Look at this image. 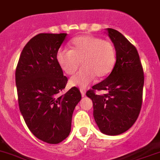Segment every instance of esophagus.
Instances as JSON below:
<instances>
[{"label": "esophagus", "mask_w": 160, "mask_h": 160, "mask_svg": "<svg viewBox=\"0 0 160 160\" xmlns=\"http://www.w3.org/2000/svg\"><path fill=\"white\" fill-rule=\"evenodd\" d=\"M80 92H81L82 93V97L86 96V89H84V88H81V89H80Z\"/></svg>", "instance_id": "34e87169"}]
</instances>
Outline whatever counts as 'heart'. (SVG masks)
Returning a JSON list of instances; mask_svg holds the SVG:
<instances>
[{
    "label": "heart",
    "mask_w": 160,
    "mask_h": 160,
    "mask_svg": "<svg viewBox=\"0 0 160 160\" xmlns=\"http://www.w3.org/2000/svg\"><path fill=\"white\" fill-rule=\"evenodd\" d=\"M57 61L65 74L72 75L80 67L82 68L70 80L71 86L85 87L95 77L103 78L111 74L117 61L113 43L90 35L75 37L70 43V50L60 49Z\"/></svg>",
    "instance_id": "1"
}]
</instances>
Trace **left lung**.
I'll return each mask as SVG.
<instances>
[{
  "mask_svg": "<svg viewBox=\"0 0 160 160\" xmlns=\"http://www.w3.org/2000/svg\"><path fill=\"white\" fill-rule=\"evenodd\" d=\"M117 52L113 70L86 92L93 101V117L104 134L116 136L129 129L138 118L144 83L138 51L121 32L108 28ZM107 93L98 95L96 91Z\"/></svg>",
  "mask_w": 160,
  "mask_h": 160,
  "instance_id": "1",
  "label": "left lung"
}]
</instances>
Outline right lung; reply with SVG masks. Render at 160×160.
<instances>
[{"label":"right lung","mask_w":160,"mask_h":160,"mask_svg":"<svg viewBox=\"0 0 160 160\" xmlns=\"http://www.w3.org/2000/svg\"><path fill=\"white\" fill-rule=\"evenodd\" d=\"M67 36L36 35L23 48L16 69L23 120L35 137L54 144L69 136L73 112L82 98L75 86L62 94L68 79L58 65L57 53Z\"/></svg>","instance_id":"1"}]
</instances>
